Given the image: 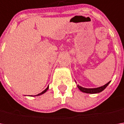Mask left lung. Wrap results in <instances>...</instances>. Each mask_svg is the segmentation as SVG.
<instances>
[{"mask_svg":"<svg viewBox=\"0 0 124 124\" xmlns=\"http://www.w3.org/2000/svg\"><path fill=\"white\" fill-rule=\"evenodd\" d=\"M110 81H109L108 83H107L106 84H105L104 85L101 86V87H99V88H83V87L80 86L79 85H77V87H78V88H79V90H80L81 92H83V93H88V94H97V93H101V92H102L103 90L108 85V84L110 83Z\"/></svg>","mask_w":124,"mask_h":124,"instance_id":"8db88e82","label":"left lung"}]
</instances>
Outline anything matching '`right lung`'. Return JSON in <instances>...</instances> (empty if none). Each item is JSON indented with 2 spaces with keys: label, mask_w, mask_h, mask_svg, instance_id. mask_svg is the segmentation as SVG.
Listing matches in <instances>:
<instances>
[{
  "label": "right lung",
  "mask_w": 124,
  "mask_h": 124,
  "mask_svg": "<svg viewBox=\"0 0 124 124\" xmlns=\"http://www.w3.org/2000/svg\"><path fill=\"white\" fill-rule=\"evenodd\" d=\"M48 88H49V87H47V88H46V89H45V90H43V91L42 93H39V94H36V95H35V96H39V95H41V94H44V93H45V92H47V90H48Z\"/></svg>",
  "instance_id": "1"
}]
</instances>
